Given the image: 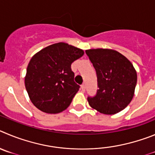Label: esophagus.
Returning a JSON list of instances; mask_svg holds the SVG:
<instances>
[{"label":"esophagus","mask_w":155,"mask_h":155,"mask_svg":"<svg viewBox=\"0 0 155 155\" xmlns=\"http://www.w3.org/2000/svg\"><path fill=\"white\" fill-rule=\"evenodd\" d=\"M81 89H82V90H83V91H85V90H86V86H85V84L81 85Z\"/></svg>","instance_id":"esophagus-1"}]
</instances>
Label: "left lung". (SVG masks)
Segmentation results:
<instances>
[{
    "label": "left lung",
    "mask_w": 155,
    "mask_h": 155,
    "mask_svg": "<svg viewBox=\"0 0 155 155\" xmlns=\"http://www.w3.org/2000/svg\"><path fill=\"white\" fill-rule=\"evenodd\" d=\"M97 76V94L88 97L92 108L104 114H115L126 108L134 95L137 72L127 58L109 48L86 50Z\"/></svg>",
    "instance_id": "1"
}]
</instances>
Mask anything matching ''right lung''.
<instances>
[{"mask_svg": "<svg viewBox=\"0 0 155 155\" xmlns=\"http://www.w3.org/2000/svg\"><path fill=\"white\" fill-rule=\"evenodd\" d=\"M83 50L65 42L51 45L31 58L25 85L31 101L47 114H58L70 105L79 89L74 82L71 64Z\"/></svg>", "mask_w": 155, "mask_h": 155, "instance_id": "1", "label": "right lung"}]
</instances>
